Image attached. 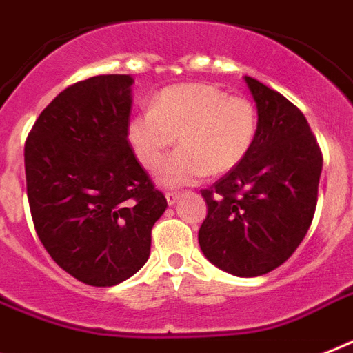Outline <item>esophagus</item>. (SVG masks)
Instances as JSON below:
<instances>
[{"label":"esophagus","instance_id":"1","mask_svg":"<svg viewBox=\"0 0 353 353\" xmlns=\"http://www.w3.org/2000/svg\"><path fill=\"white\" fill-rule=\"evenodd\" d=\"M179 196H180V191H168V193H165V199H168L169 204H174Z\"/></svg>","mask_w":353,"mask_h":353}]
</instances>
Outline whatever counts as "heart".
I'll use <instances>...</instances> for the list:
<instances>
[{"mask_svg":"<svg viewBox=\"0 0 353 353\" xmlns=\"http://www.w3.org/2000/svg\"><path fill=\"white\" fill-rule=\"evenodd\" d=\"M258 134V110L243 95H228L212 84H180L163 90L151 110L134 114L127 141L141 168L157 171L179 141L158 179L165 185H188L208 173H230L248 157Z\"/></svg>","mask_w":353,"mask_h":353,"instance_id":"heart-1","label":"heart"}]
</instances>
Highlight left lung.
Returning a JSON list of instances; mask_svg holds the SVG:
<instances>
[{
	"label": "left lung",
	"instance_id": "8db88e82",
	"mask_svg": "<svg viewBox=\"0 0 353 353\" xmlns=\"http://www.w3.org/2000/svg\"><path fill=\"white\" fill-rule=\"evenodd\" d=\"M245 81L258 105V134L248 157L201 191L208 214L199 245L215 267L250 278L285 263L310 230L322 151L300 108Z\"/></svg>",
	"mask_w": 353,
	"mask_h": 353
}]
</instances>
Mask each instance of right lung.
Returning <instances> with one entry per match:
<instances>
[{
	"label": "right lung",
	"mask_w": 353,
	"mask_h": 353,
	"mask_svg": "<svg viewBox=\"0 0 353 353\" xmlns=\"http://www.w3.org/2000/svg\"><path fill=\"white\" fill-rule=\"evenodd\" d=\"M130 75H95L42 110L26 141L31 217L68 274L110 288L138 272L168 201L130 151Z\"/></svg>",
	"instance_id": "obj_1"
}]
</instances>
